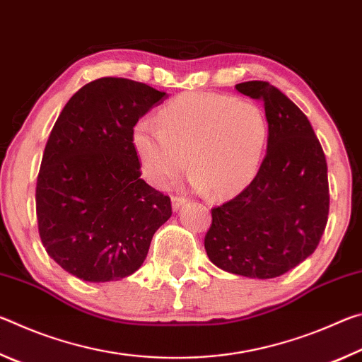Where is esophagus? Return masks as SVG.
<instances>
[{"instance_id": "obj_1", "label": "esophagus", "mask_w": 362, "mask_h": 362, "mask_svg": "<svg viewBox=\"0 0 362 362\" xmlns=\"http://www.w3.org/2000/svg\"><path fill=\"white\" fill-rule=\"evenodd\" d=\"M170 201H173V209L174 211H179L180 207H183V206L188 203V199L183 198V196H173V198H170Z\"/></svg>"}]
</instances>
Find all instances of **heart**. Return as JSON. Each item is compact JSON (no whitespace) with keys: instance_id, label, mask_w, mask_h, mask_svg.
<instances>
[{"instance_id":"obj_1","label":"heart","mask_w":362,"mask_h":362,"mask_svg":"<svg viewBox=\"0 0 362 362\" xmlns=\"http://www.w3.org/2000/svg\"><path fill=\"white\" fill-rule=\"evenodd\" d=\"M159 124L140 121L132 144L144 175L164 188L187 166L189 185L216 196L240 193L259 173L268 142L260 107L214 93H185L159 112Z\"/></svg>"}]
</instances>
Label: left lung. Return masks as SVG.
Listing matches in <instances>:
<instances>
[{
	"instance_id": "left-lung-1",
	"label": "left lung",
	"mask_w": 362,
	"mask_h": 362,
	"mask_svg": "<svg viewBox=\"0 0 362 362\" xmlns=\"http://www.w3.org/2000/svg\"><path fill=\"white\" fill-rule=\"evenodd\" d=\"M263 102L267 155L247 188L212 209L207 257L223 272L269 279L315 252L329 216L327 163L313 127L296 103L267 81L236 84Z\"/></svg>"
}]
</instances>
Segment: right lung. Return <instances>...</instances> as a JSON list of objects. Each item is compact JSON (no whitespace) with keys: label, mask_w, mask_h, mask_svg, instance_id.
<instances>
[{"label":"right lung","mask_w":362,"mask_h":362,"mask_svg":"<svg viewBox=\"0 0 362 362\" xmlns=\"http://www.w3.org/2000/svg\"><path fill=\"white\" fill-rule=\"evenodd\" d=\"M166 93L100 78L66 102L47 139L36 182L41 243L65 272L89 283L131 276L173 209L140 179L137 121Z\"/></svg>","instance_id":"right-lung-1"}]
</instances>
